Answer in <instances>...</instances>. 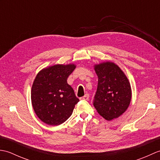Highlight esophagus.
Wrapping results in <instances>:
<instances>
[{"mask_svg": "<svg viewBox=\"0 0 160 160\" xmlns=\"http://www.w3.org/2000/svg\"><path fill=\"white\" fill-rule=\"evenodd\" d=\"M82 99L84 100H89V95L87 93V94L85 95V96H83V97L82 98Z\"/></svg>", "mask_w": 160, "mask_h": 160, "instance_id": "1", "label": "esophagus"}]
</instances>
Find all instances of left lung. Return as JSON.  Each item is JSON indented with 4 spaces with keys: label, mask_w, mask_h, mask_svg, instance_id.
Here are the masks:
<instances>
[{
    "label": "left lung",
    "mask_w": 160,
    "mask_h": 160,
    "mask_svg": "<svg viewBox=\"0 0 160 160\" xmlns=\"http://www.w3.org/2000/svg\"><path fill=\"white\" fill-rule=\"evenodd\" d=\"M98 77L93 106L108 121L118 118L127 111L132 96L131 84L125 73L110 61L94 65Z\"/></svg>",
    "instance_id": "obj_1"
}]
</instances>
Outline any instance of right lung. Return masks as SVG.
<instances>
[{
    "mask_svg": "<svg viewBox=\"0 0 160 160\" xmlns=\"http://www.w3.org/2000/svg\"><path fill=\"white\" fill-rule=\"evenodd\" d=\"M76 67L74 64H54L36 75L32 87V104L44 123L60 125L72 114L79 99L67 80Z\"/></svg>",
    "mask_w": 160,
    "mask_h": 160,
    "instance_id": "add662e5",
    "label": "right lung"
}]
</instances>
